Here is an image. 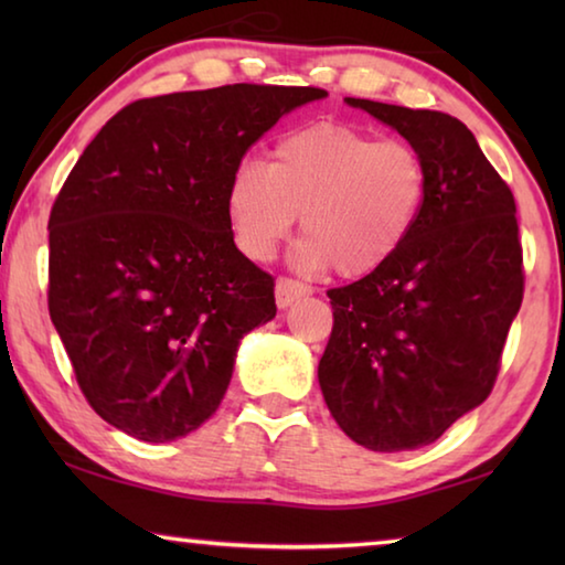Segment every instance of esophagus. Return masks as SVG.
Instances as JSON below:
<instances>
[{"label":"esophagus","instance_id":"1","mask_svg":"<svg viewBox=\"0 0 565 565\" xmlns=\"http://www.w3.org/2000/svg\"><path fill=\"white\" fill-rule=\"evenodd\" d=\"M306 294H309V289L299 281L284 279V276L276 281V303H279V309H286V306H291L296 299H301Z\"/></svg>","mask_w":565,"mask_h":565}]
</instances>
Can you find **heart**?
Here are the masks:
<instances>
[{
  "label": "heart",
  "instance_id": "obj_1",
  "mask_svg": "<svg viewBox=\"0 0 565 565\" xmlns=\"http://www.w3.org/2000/svg\"><path fill=\"white\" fill-rule=\"evenodd\" d=\"M426 199L424 161L404 141H379L339 121L294 129L269 167L244 159L228 177L226 216L248 259H271L296 216L294 264L369 276L401 252Z\"/></svg>",
  "mask_w": 565,
  "mask_h": 565
}]
</instances>
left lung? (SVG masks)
<instances>
[{
  "instance_id": "1",
  "label": "left lung",
  "mask_w": 565,
  "mask_h": 565,
  "mask_svg": "<svg viewBox=\"0 0 565 565\" xmlns=\"http://www.w3.org/2000/svg\"><path fill=\"white\" fill-rule=\"evenodd\" d=\"M396 129L426 169V199L401 252L329 289L323 401L351 441L381 454L434 444L489 398L523 301L515 202L451 114L347 97Z\"/></svg>"
}]
</instances>
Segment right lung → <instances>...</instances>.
I'll list each match as a JSON object with an SVG mask.
<instances>
[{"label": "right lung", "mask_w": 565, "mask_h": 565, "mask_svg": "<svg viewBox=\"0 0 565 565\" xmlns=\"http://www.w3.org/2000/svg\"><path fill=\"white\" fill-rule=\"evenodd\" d=\"M317 87L226 84L139 99L84 149L50 214V317L89 406L167 444L214 414L274 279L238 252L228 177Z\"/></svg>", "instance_id": "add662e5"}]
</instances>
